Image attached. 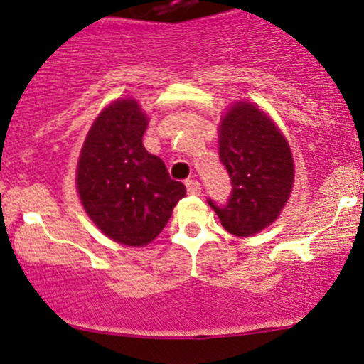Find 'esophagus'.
Returning a JSON list of instances; mask_svg holds the SVG:
<instances>
[{
	"label": "esophagus",
	"instance_id": "esophagus-1",
	"mask_svg": "<svg viewBox=\"0 0 364 364\" xmlns=\"http://www.w3.org/2000/svg\"><path fill=\"white\" fill-rule=\"evenodd\" d=\"M186 187L189 194H201V183L198 181H186Z\"/></svg>",
	"mask_w": 364,
	"mask_h": 364
}]
</instances>
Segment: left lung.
<instances>
[{"mask_svg":"<svg viewBox=\"0 0 364 364\" xmlns=\"http://www.w3.org/2000/svg\"><path fill=\"white\" fill-rule=\"evenodd\" d=\"M220 127V161L232 193L225 204L210 198L208 204L232 235H255L279 216L291 194V148L270 118L251 103L228 109Z\"/></svg>","mask_w":364,"mask_h":364,"instance_id":"8db88e82","label":"left lung"}]
</instances>
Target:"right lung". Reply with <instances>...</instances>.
<instances>
[{"label":"right lung","instance_id":"add662e5","mask_svg":"<svg viewBox=\"0 0 364 364\" xmlns=\"http://www.w3.org/2000/svg\"><path fill=\"white\" fill-rule=\"evenodd\" d=\"M146 127L136 101H115L92 124L77 166V189L92 222L134 247L156 239L186 196V186L171 181L165 163L146 151Z\"/></svg>","mask_w":364,"mask_h":364}]
</instances>
